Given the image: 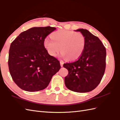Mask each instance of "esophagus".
<instances>
[{"mask_svg": "<svg viewBox=\"0 0 120 120\" xmlns=\"http://www.w3.org/2000/svg\"><path fill=\"white\" fill-rule=\"evenodd\" d=\"M64 64V63L63 62V61H60V66H61V67H63V64Z\"/></svg>", "mask_w": 120, "mask_h": 120, "instance_id": "1", "label": "esophagus"}]
</instances>
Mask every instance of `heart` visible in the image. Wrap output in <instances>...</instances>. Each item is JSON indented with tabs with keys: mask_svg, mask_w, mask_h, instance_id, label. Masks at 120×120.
I'll return each instance as SVG.
<instances>
[{
	"mask_svg": "<svg viewBox=\"0 0 120 120\" xmlns=\"http://www.w3.org/2000/svg\"><path fill=\"white\" fill-rule=\"evenodd\" d=\"M51 37L45 38L43 45L52 56H56L61 50V56L74 60L81 56L85 49V37L79 32L61 30L53 32Z\"/></svg>",
	"mask_w": 120,
	"mask_h": 120,
	"instance_id": "1",
	"label": "heart"
}]
</instances>
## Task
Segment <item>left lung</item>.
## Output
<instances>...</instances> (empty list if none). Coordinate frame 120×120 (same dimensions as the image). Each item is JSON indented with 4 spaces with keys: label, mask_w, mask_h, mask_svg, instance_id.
I'll list each match as a JSON object with an SVG mask.
<instances>
[{
    "label": "left lung",
    "mask_w": 120,
    "mask_h": 120,
    "mask_svg": "<svg viewBox=\"0 0 120 120\" xmlns=\"http://www.w3.org/2000/svg\"><path fill=\"white\" fill-rule=\"evenodd\" d=\"M86 38L85 49L78 60L64 64L68 71L64 78L67 88L72 91L86 93L99 84L106 68V50L100 39L86 30L78 29Z\"/></svg>",
    "instance_id": "obj_1"
}]
</instances>
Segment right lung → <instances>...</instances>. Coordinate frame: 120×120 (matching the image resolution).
<instances>
[{
    "label": "right lung",
    "instance_id": "obj_1",
    "mask_svg": "<svg viewBox=\"0 0 120 120\" xmlns=\"http://www.w3.org/2000/svg\"><path fill=\"white\" fill-rule=\"evenodd\" d=\"M56 28L34 27L24 31L11 43L8 67L13 81L28 92L39 91L48 86L60 68V61L50 56L44 39Z\"/></svg>",
    "mask_w": 120,
    "mask_h": 120
}]
</instances>
